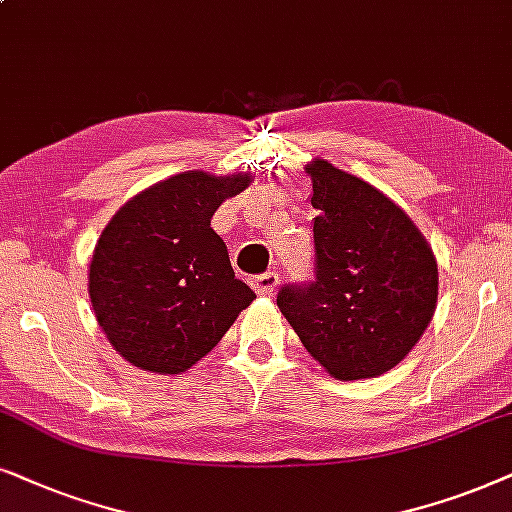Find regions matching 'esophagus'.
<instances>
[{"label":"esophagus","instance_id":"esophagus-1","mask_svg":"<svg viewBox=\"0 0 512 512\" xmlns=\"http://www.w3.org/2000/svg\"><path fill=\"white\" fill-rule=\"evenodd\" d=\"M250 285H252V290L257 292V295H274V290L278 288V274L269 271V274L255 276L250 281Z\"/></svg>","mask_w":512,"mask_h":512}]
</instances>
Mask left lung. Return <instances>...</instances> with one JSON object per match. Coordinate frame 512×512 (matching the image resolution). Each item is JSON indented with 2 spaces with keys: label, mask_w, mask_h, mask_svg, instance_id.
Masks as SVG:
<instances>
[{
  "label": "left lung",
  "mask_w": 512,
  "mask_h": 512,
  "mask_svg": "<svg viewBox=\"0 0 512 512\" xmlns=\"http://www.w3.org/2000/svg\"><path fill=\"white\" fill-rule=\"evenodd\" d=\"M311 177L316 281L278 292L304 349L339 381L381 377L419 344L438 306V260L417 224L325 159Z\"/></svg>",
  "instance_id": "8db88e82"
}]
</instances>
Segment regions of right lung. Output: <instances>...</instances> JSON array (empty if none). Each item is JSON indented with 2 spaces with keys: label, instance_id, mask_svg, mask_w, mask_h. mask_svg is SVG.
I'll use <instances>...</instances> for the list:
<instances>
[{
  "label": "right lung",
  "instance_id": "1",
  "mask_svg": "<svg viewBox=\"0 0 512 512\" xmlns=\"http://www.w3.org/2000/svg\"><path fill=\"white\" fill-rule=\"evenodd\" d=\"M250 182V173H177L135 194L102 229L88 297L107 342L138 370L187 372L255 299L210 227Z\"/></svg>",
  "mask_w": 512,
  "mask_h": 512
}]
</instances>
